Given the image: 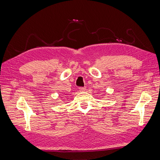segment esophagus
<instances>
[{"instance_id": "esophagus-1", "label": "esophagus", "mask_w": 160, "mask_h": 160, "mask_svg": "<svg viewBox=\"0 0 160 160\" xmlns=\"http://www.w3.org/2000/svg\"><path fill=\"white\" fill-rule=\"evenodd\" d=\"M79 91H85V90H86V88H79Z\"/></svg>"}]
</instances>
